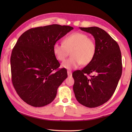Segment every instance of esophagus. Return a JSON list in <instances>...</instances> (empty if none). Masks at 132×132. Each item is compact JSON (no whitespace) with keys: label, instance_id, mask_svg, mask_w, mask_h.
Wrapping results in <instances>:
<instances>
[{"label":"esophagus","instance_id":"34e87169","mask_svg":"<svg viewBox=\"0 0 132 132\" xmlns=\"http://www.w3.org/2000/svg\"><path fill=\"white\" fill-rule=\"evenodd\" d=\"M68 75L69 77H71L72 76V72L70 71H68Z\"/></svg>","mask_w":132,"mask_h":132}]
</instances>
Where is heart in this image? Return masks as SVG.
Listing matches in <instances>:
<instances>
[{"instance_id":"heart-1","label":"heart","mask_w":132,"mask_h":132,"mask_svg":"<svg viewBox=\"0 0 132 132\" xmlns=\"http://www.w3.org/2000/svg\"><path fill=\"white\" fill-rule=\"evenodd\" d=\"M53 53L58 61H63L71 51L72 57L62 63V68L67 70L76 69L81 64L87 65L93 60L97 51L95 41L86 33L74 32L66 36L63 44L56 43Z\"/></svg>"}]
</instances>
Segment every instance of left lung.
I'll return each mask as SVG.
<instances>
[{"mask_svg":"<svg viewBox=\"0 0 132 132\" xmlns=\"http://www.w3.org/2000/svg\"><path fill=\"white\" fill-rule=\"evenodd\" d=\"M95 40L97 51L93 60L82 70L72 73L77 101L88 108L106 103L112 96L122 74L121 53L117 42L99 27L80 28Z\"/></svg>","mask_w":132,"mask_h":132,"instance_id":"left-lung-1","label":"left lung"}]
</instances>
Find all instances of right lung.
I'll list each match as a JSON object with an SVG mask.
<instances>
[{
	"label": "right lung",
	"mask_w": 132,
	"mask_h": 132,
	"mask_svg": "<svg viewBox=\"0 0 132 132\" xmlns=\"http://www.w3.org/2000/svg\"><path fill=\"white\" fill-rule=\"evenodd\" d=\"M72 29L58 24L33 28L17 41L10 60L12 82L17 94L28 104L41 107L55 99L68 73L66 69H58L60 64L53 46Z\"/></svg>",
	"instance_id": "right-lung-1"
}]
</instances>
